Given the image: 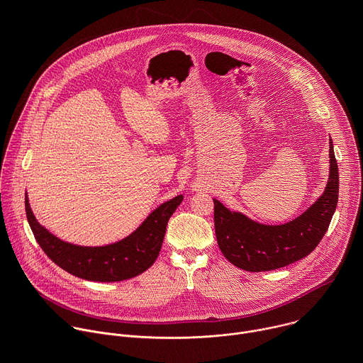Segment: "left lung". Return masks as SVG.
Segmentation results:
<instances>
[{
    "mask_svg": "<svg viewBox=\"0 0 363 363\" xmlns=\"http://www.w3.org/2000/svg\"><path fill=\"white\" fill-rule=\"evenodd\" d=\"M329 147L330 174L325 192L306 213L287 224H258L214 199L217 242L231 264L245 272H270L301 260L318 247L339 196V169L332 139Z\"/></svg>",
    "mask_w": 363,
    "mask_h": 363,
    "instance_id": "left-lung-1",
    "label": "left lung"
}]
</instances>
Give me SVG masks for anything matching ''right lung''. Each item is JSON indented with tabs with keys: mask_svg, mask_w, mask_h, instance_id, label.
I'll use <instances>...</instances> for the list:
<instances>
[{
	"mask_svg": "<svg viewBox=\"0 0 363 363\" xmlns=\"http://www.w3.org/2000/svg\"><path fill=\"white\" fill-rule=\"evenodd\" d=\"M178 195L149 214L126 238L103 247H83L66 242L40 225L26 195V214L31 231L51 262L67 273L90 281H122L147 270L157 260L168 221L182 202Z\"/></svg>",
	"mask_w": 363,
	"mask_h": 363,
	"instance_id": "add662e5",
	"label": "right lung"
}]
</instances>
